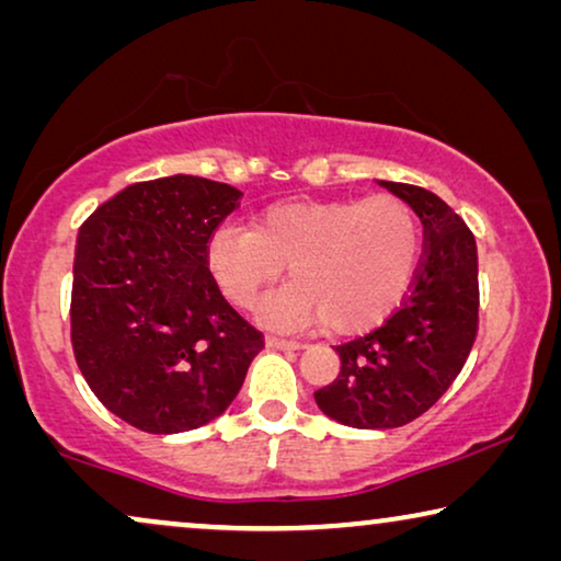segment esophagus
Masks as SVG:
<instances>
[{
    "label": "esophagus",
    "mask_w": 561,
    "mask_h": 561,
    "mask_svg": "<svg viewBox=\"0 0 561 561\" xmlns=\"http://www.w3.org/2000/svg\"><path fill=\"white\" fill-rule=\"evenodd\" d=\"M265 344L271 350H301V344L298 342H294V340H280V336H273V334H267L265 336Z\"/></svg>",
    "instance_id": "esophagus-1"
}]
</instances>
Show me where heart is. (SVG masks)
I'll use <instances>...</instances> for the list:
<instances>
[{
	"label": "heart",
	"mask_w": 561,
	"mask_h": 561,
	"mask_svg": "<svg viewBox=\"0 0 561 561\" xmlns=\"http://www.w3.org/2000/svg\"><path fill=\"white\" fill-rule=\"evenodd\" d=\"M419 252L421 227L411 204L373 194L283 202L260 214L252 229L219 227L206 244V265L237 309H252L288 265L294 283L267 298L263 317L355 336L382 324L401 304Z\"/></svg>",
	"instance_id": "heart-1"
}]
</instances>
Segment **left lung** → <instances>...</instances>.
<instances>
[{
	"label": "left lung",
	"mask_w": 561,
	"mask_h": 561,
	"mask_svg": "<svg viewBox=\"0 0 561 561\" xmlns=\"http://www.w3.org/2000/svg\"><path fill=\"white\" fill-rule=\"evenodd\" d=\"M424 225V252L403 304L375 332L336 347L334 382L313 398L355 428H396L426 413L467 363L478 336V244L459 214L432 191L378 181Z\"/></svg>",
	"instance_id": "1"
}]
</instances>
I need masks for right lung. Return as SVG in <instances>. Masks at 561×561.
I'll list each match as a JSON object with an SVG mask.
<instances>
[{
  "label": "right lung",
  "mask_w": 561,
  "mask_h": 561,
  "mask_svg": "<svg viewBox=\"0 0 561 561\" xmlns=\"http://www.w3.org/2000/svg\"><path fill=\"white\" fill-rule=\"evenodd\" d=\"M240 198L227 183L165 175L122 188L79 229L76 363L99 401L140 432L209 424L265 347L206 265L209 237Z\"/></svg>",
  "instance_id": "1"
}]
</instances>
